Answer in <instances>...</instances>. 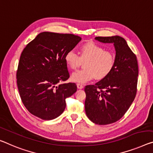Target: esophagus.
Here are the masks:
<instances>
[{"label": "esophagus", "instance_id": "obj_1", "mask_svg": "<svg viewBox=\"0 0 153 153\" xmlns=\"http://www.w3.org/2000/svg\"><path fill=\"white\" fill-rule=\"evenodd\" d=\"M76 86H77V88H78V89H83L84 88L83 85L80 84V83H77Z\"/></svg>", "mask_w": 153, "mask_h": 153}]
</instances>
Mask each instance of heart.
Wrapping results in <instances>:
<instances>
[{"mask_svg":"<svg viewBox=\"0 0 153 153\" xmlns=\"http://www.w3.org/2000/svg\"><path fill=\"white\" fill-rule=\"evenodd\" d=\"M80 56L74 50H69L64 55L67 66L76 70L84 63V69L78 70L71 75V80L76 83H84L95 77L103 79L109 75L114 68L116 59L111 51H105L102 46L94 42L83 44L79 48Z\"/></svg>","mask_w":153,"mask_h":153,"instance_id":"obj_1","label":"heart"}]
</instances>
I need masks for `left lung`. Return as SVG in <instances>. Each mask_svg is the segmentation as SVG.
Masks as SVG:
<instances>
[{
  "instance_id": "left-lung-1",
  "label": "left lung",
  "mask_w": 153,
  "mask_h": 153,
  "mask_svg": "<svg viewBox=\"0 0 153 153\" xmlns=\"http://www.w3.org/2000/svg\"><path fill=\"white\" fill-rule=\"evenodd\" d=\"M102 43H113L116 62L106 78L86 85L85 109L91 122L105 125L119 120L132 104L137 93L138 64L136 55L120 36L96 37Z\"/></svg>"
}]
</instances>
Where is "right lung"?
<instances>
[{
	"instance_id": "1",
	"label": "right lung",
	"mask_w": 153,
	"mask_h": 153,
	"mask_svg": "<svg viewBox=\"0 0 153 153\" xmlns=\"http://www.w3.org/2000/svg\"><path fill=\"white\" fill-rule=\"evenodd\" d=\"M81 40L73 34L42 32L24 48L16 78L21 100L30 114L50 120L64 111L65 99L77 90L74 83H59L70 77L64 55Z\"/></svg>"
}]
</instances>
